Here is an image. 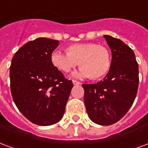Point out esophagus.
<instances>
[{"label": "esophagus", "mask_w": 148, "mask_h": 148, "mask_svg": "<svg viewBox=\"0 0 148 148\" xmlns=\"http://www.w3.org/2000/svg\"><path fill=\"white\" fill-rule=\"evenodd\" d=\"M72 82H73V84H74V85H80V84H81V83H80L79 82H77V81H75V80H73V81H72Z\"/></svg>", "instance_id": "obj_1"}]
</instances>
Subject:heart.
Listing matches in <instances>:
<instances>
[{"mask_svg": "<svg viewBox=\"0 0 148 148\" xmlns=\"http://www.w3.org/2000/svg\"><path fill=\"white\" fill-rule=\"evenodd\" d=\"M66 53L55 51L51 56L52 65L59 71L67 73L76 66L81 68L72 77L96 80L108 74L111 66L109 50L96 43H78L69 45Z\"/></svg>", "mask_w": 148, "mask_h": 148, "instance_id": "heart-1", "label": "heart"}]
</instances>
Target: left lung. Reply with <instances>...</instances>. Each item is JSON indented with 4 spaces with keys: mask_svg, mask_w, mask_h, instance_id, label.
<instances>
[{
    "mask_svg": "<svg viewBox=\"0 0 148 148\" xmlns=\"http://www.w3.org/2000/svg\"><path fill=\"white\" fill-rule=\"evenodd\" d=\"M111 51V66L103 80L83 84L84 102L89 119L96 124L110 125L119 121L135 100L139 69L135 54L122 40L104 35Z\"/></svg>",
    "mask_w": 148,
    "mask_h": 148,
    "instance_id": "1",
    "label": "left lung"
}]
</instances>
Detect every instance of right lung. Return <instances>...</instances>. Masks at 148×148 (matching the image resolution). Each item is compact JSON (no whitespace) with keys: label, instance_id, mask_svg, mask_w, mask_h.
<instances>
[{"label":"right lung","instance_id":"obj_1","mask_svg":"<svg viewBox=\"0 0 148 148\" xmlns=\"http://www.w3.org/2000/svg\"><path fill=\"white\" fill-rule=\"evenodd\" d=\"M60 41L39 38L18 49L10 66L13 100L34 124L46 126L63 118L73 83L51 62Z\"/></svg>","mask_w":148,"mask_h":148}]
</instances>
